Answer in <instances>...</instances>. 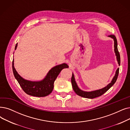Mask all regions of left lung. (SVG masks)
I'll list each match as a JSON object with an SVG mask.
<instances>
[{
	"label": "left lung",
	"mask_w": 130,
	"mask_h": 130,
	"mask_svg": "<svg viewBox=\"0 0 130 130\" xmlns=\"http://www.w3.org/2000/svg\"><path fill=\"white\" fill-rule=\"evenodd\" d=\"M109 37L113 39L114 41V51L115 53V55L116 56V58L118 62V64L119 65H120L121 63V60H120V55L119 52L118 51L117 49V41L116 38L114 35H110L108 36ZM118 73H119V68H118L116 71L115 75L114 76L113 78L112 79V81L111 82L108 84L106 87H104L103 89H99L97 90H95V91H92L90 92L87 91H84L83 90H81L79 88L77 85L76 82L75 80V78L74 74L72 73V76L71 78V82H72V85L73 90H74V92L78 95H80L81 97H82L83 98H90V99H93L94 98H96L100 96V95H103L104 93H105L107 90H109L112 86L114 85V83L116 82L117 78L118 75Z\"/></svg>",
	"instance_id": "8db88e82"
}]
</instances>
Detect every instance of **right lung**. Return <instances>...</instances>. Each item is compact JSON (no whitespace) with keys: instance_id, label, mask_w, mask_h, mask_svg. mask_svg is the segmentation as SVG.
I'll return each instance as SVG.
<instances>
[{"instance_id":"add662e5","label":"right lung","mask_w":130,"mask_h":130,"mask_svg":"<svg viewBox=\"0 0 130 130\" xmlns=\"http://www.w3.org/2000/svg\"><path fill=\"white\" fill-rule=\"evenodd\" d=\"M17 47L18 43L16 44L15 50L16 49ZM68 67L69 66L66 63L57 65L53 67L48 72L46 77L42 80L40 81H31L25 80L18 74L14 66V59L12 63L14 75L22 89L26 94L38 97H46L51 93L53 91L54 83L56 78L62 70Z\"/></svg>"}]
</instances>
